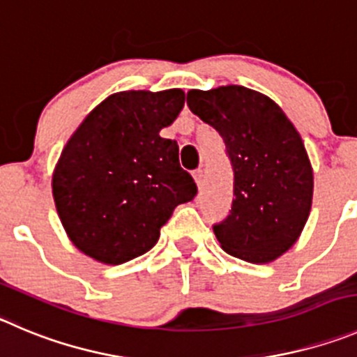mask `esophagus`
<instances>
[{
  "label": "esophagus",
  "instance_id": "esophagus-1",
  "mask_svg": "<svg viewBox=\"0 0 357 357\" xmlns=\"http://www.w3.org/2000/svg\"><path fill=\"white\" fill-rule=\"evenodd\" d=\"M194 179H195V183H197L199 188H201L202 181H204V172H202V169H197V171L194 172Z\"/></svg>",
  "mask_w": 357,
  "mask_h": 357
}]
</instances>
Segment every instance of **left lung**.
Listing matches in <instances>:
<instances>
[{
    "label": "left lung",
    "instance_id": "left-lung-1",
    "mask_svg": "<svg viewBox=\"0 0 357 357\" xmlns=\"http://www.w3.org/2000/svg\"><path fill=\"white\" fill-rule=\"evenodd\" d=\"M186 103L222 135L234 171L232 209L213 225L220 246L254 264L276 261L312 209L314 171L301 135L278 103L245 86L190 89Z\"/></svg>",
    "mask_w": 357,
    "mask_h": 357
}]
</instances>
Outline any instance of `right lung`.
<instances>
[{
	"instance_id": "obj_1",
	"label": "right lung",
	"mask_w": 357,
	"mask_h": 357,
	"mask_svg": "<svg viewBox=\"0 0 357 357\" xmlns=\"http://www.w3.org/2000/svg\"><path fill=\"white\" fill-rule=\"evenodd\" d=\"M185 105L183 89L119 91L84 118L52 172V197L70 241L116 266L156 245L178 204L197 194L176 141L160 137Z\"/></svg>"
}]
</instances>
